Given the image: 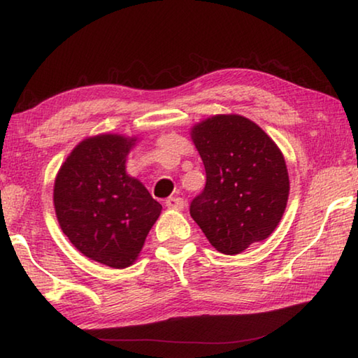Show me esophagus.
I'll return each mask as SVG.
<instances>
[{"label": "esophagus", "mask_w": 358, "mask_h": 358, "mask_svg": "<svg viewBox=\"0 0 358 358\" xmlns=\"http://www.w3.org/2000/svg\"><path fill=\"white\" fill-rule=\"evenodd\" d=\"M166 206L169 208H175V210H181L185 208V201L181 197H169L166 201Z\"/></svg>", "instance_id": "obj_1"}]
</instances>
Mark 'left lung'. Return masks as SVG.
<instances>
[{"label":"left lung","mask_w":358,"mask_h":358,"mask_svg":"<svg viewBox=\"0 0 358 358\" xmlns=\"http://www.w3.org/2000/svg\"><path fill=\"white\" fill-rule=\"evenodd\" d=\"M191 135L207 175L191 201L192 220L224 255L264 241L279 224L290 191L280 150L257 124L237 115L208 117Z\"/></svg>","instance_id":"obj_1"}]
</instances>
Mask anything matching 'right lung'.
I'll use <instances>...</instances> for the list:
<instances>
[{
    "label": "right lung",
    "mask_w": 358,
    "mask_h": 358,
    "mask_svg": "<svg viewBox=\"0 0 358 358\" xmlns=\"http://www.w3.org/2000/svg\"><path fill=\"white\" fill-rule=\"evenodd\" d=\"M134 138L99 135L79 143L54 185L62 231L79 252L110 268L137 259L162 206L126 173Z\"/></svg>",
    "instance_id": "1"
}]
</instances>
